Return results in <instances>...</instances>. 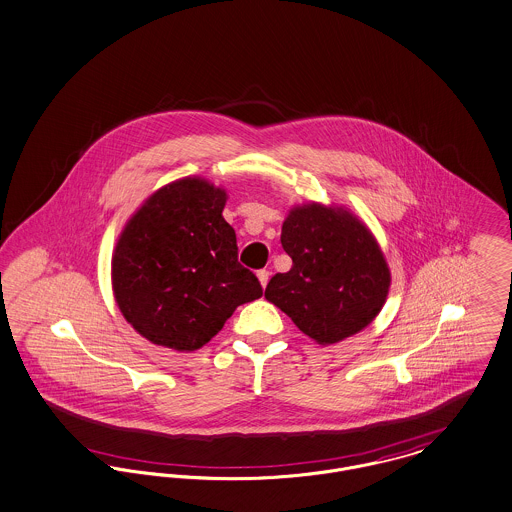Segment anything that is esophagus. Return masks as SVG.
Returning a JSON list of instances; mask_svg holds the SVG:
<instances>
[{"mask_svg": "<svg viewBox=\"0 0 512 512\" xmlns=\"http://www.w3.org/2000/svg\"><path fill=\"white\" fill-rule=\"evenodd\" d=\"M256 275H258L260 285H262V287H266V285H268V281H270V272H268V270H260Z\"/></svg>", "mask_w": 512, "mask_h": 512, "instance_id": "1", "label": "esophagus"}]
</instances>
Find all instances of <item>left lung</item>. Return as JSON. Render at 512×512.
Here are the masks:
<instances>
[{
  "label": "left lung",
  "mask_w": 512,
  "mask_h": 512,
  "mask_svg": "<svg viewBox=\"0 0 512 512\" xmlns=\"http://www.w3.org/2000/svg\"><path fill=\"white\" fill-rule=\"evenodd\" d=\"M281 246L293 266L273 275L266 299L316 343L332 345L361 332L384 307L392 281L384 252L345 205H293Z\"/></svg>",
  "instance_id": "obj_1"
}]
</instances>
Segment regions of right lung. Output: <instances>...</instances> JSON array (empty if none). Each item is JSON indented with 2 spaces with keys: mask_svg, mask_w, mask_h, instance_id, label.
Here are the masks:
<instances>
[{
  "mask_svg": "<svg viewBox=\"0 0 512 512\" xmlns=\"http://www.w3.org/2000/svg\"><path fill=\"white\" fill-rule=\"evenodd\" d=\"M225 204L223 186L184 176L155 190L126 221L112 252V293L145 340L196 351L237 307L262 297L258 277L239 264Z\"/></svg>",
  "mask_w": 512,
  "mask_h": 512,
  "instance_id": "1",
  "label": "right lung"
}]
</instances>
